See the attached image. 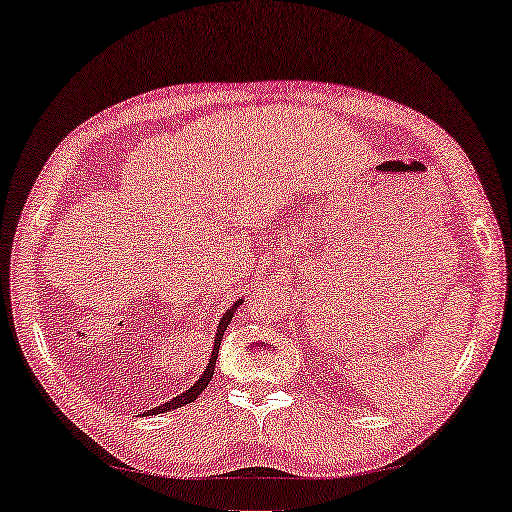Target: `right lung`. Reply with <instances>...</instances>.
Instances as JSON below:
<instances>
[{
	"mask_svg": "<svg viewBox=\"0 0 512 512\" xmlns=\"http://www.w3.org/2000/svg\"><path fill=\"white\" fill-rule=\"evenodd\" d=\"M242 304V299L240 301H236V304H233L229 311H226L222 317H220V324H217V333H215V345H213V351H211V358H208V365H206V372L201 374V379H197V383L195 385H190V388L183 392V395H179V397H174L172 401H167V404H161V406H156V408H152V410H147L145 415H158V413H167V410H172V408H181V406H186V404H192V401H195L201 392H204V388L208 383H211V379H213V372H215V360H217V354H220V342H222V335H224V331H226V326H229V322H231V317H233V313L238 311V306Z\"/></svg>",
	"mask_w": 512,
	"mask_h": 512,
	"instance_id": "right-lung-1",
	"label": "right lung"
}]
</instances>
